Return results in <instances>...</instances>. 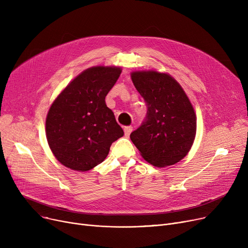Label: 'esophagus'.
Returning <instances> with one entry per match:
<instances>
[{
  "label": "esophagus",
  "instance_id": "1",
  "mask_svg": "<svg viewBox=\"0 0 248 248\" xmlns=\"http://www.w3.org/2000/svg\"><path fill=\"white\" fill-rule=\"evenodd\" d=\"M124 136H125V137H128L129 135H131V133L133 132V126H131V125L124 126Z\"/></svg>",
  "mask_w": 248,
  "mask_h": 248
}]
</instances>
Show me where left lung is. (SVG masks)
Here are the masks:
<instances>
[{
    "label": "left lung",
    "instance_id": "left-lung-1",
    "mask_svg": "<svg viewBox=\"0 0 248 248\" xmlns=\"http://www.w3.org/2000/svg\"><path fill=\"white\" fill-rule=\"evenodd\" d=\"M132 80L145 99L146 121L131 134L144 160L163 168L184 159L196 137L197 117L184 89L173 76L157 70L133 71Z\"/></svg>",
    "mask_w": 248,
    "mask_h": 248
}]
</instances>
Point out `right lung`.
I'll use <instances>...</instances> for the list:
<instances>
[{
  "label": "right lung",
  "instance_id": "right-lung-1",
  "mask_svg": "<svg viewBox=\"0 0 248 248\" xmlns=\"http://www.w3.org/2000/svg\"><path fill=\"white\" fill-rule=\"evenodd\" d=\"M122 73L97 65L78 74L52 102L46 116L49 148L63 166L86 172L108 157L113 141L124 136L106 96Z\"/></svg>",
  "mask_w": 248,
  "mask_h": 248
}]
</instances>
